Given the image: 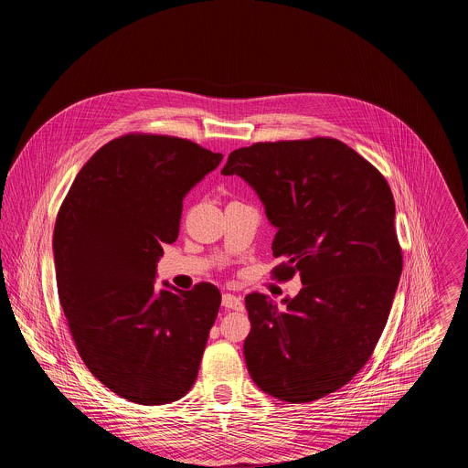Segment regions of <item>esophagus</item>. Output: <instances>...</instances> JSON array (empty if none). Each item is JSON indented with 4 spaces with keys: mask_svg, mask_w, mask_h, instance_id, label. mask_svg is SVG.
<instances>
[{
    "mask_svg": "<svg viewBox=\"0 0 468 468\" xmlns=\"http://www.w3.org/2000/svg\"><path fill=\"white\" fill-rule=\"evenodd\" d=\"M221 304L229 310H243L245 304H243V299L239 295H234V293H223L221 297Z\"/></svg>",
    "mask_w": 468,
    "mask_h": 468,
    "instance_id": "1",
    "label": "esophagus"
}]
</instances>
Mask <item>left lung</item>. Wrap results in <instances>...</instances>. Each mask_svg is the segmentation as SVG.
<instances>
[{
    "mask_svg": "<svg viewBox=\"0 0 468 468\" xmlns=\"http://www.w3.org/2000/svg\"><path fill=\"white\" fill-rule=\"evenodd\" d=\"M277 229V281L301 273L284 308L249 293L245 362L277 400L304 403L346 386L386 328L401 273L395 200L380 171L336 138L258 142L229 154Z\"/></svg>",
    "mask_w": 468,
    "mask_h": 468,
    "instance_id": "obj_1",
    "label": "left lung"
}]
</instances>
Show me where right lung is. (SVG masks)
<instances>
[{"instance_id":"1","label":"right lung","mask_w":468,"mask_h":468,"mask_svg":"<svg viewBox=\"0 0 468 468\" xmlns=\"http://www.w3.org/2000/svg\"><path fill=\"white\" fill-rule=\"evenodd\" d=\"M221 158L178 136L124 134L82 165L59 208L54 261L69 334L91 375L126 400H178L198 377L221 293L210 282L158 290L154 275L182 201Z\"/></svg>"}]
</instances>
